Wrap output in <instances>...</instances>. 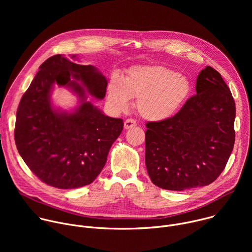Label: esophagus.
I'll use <instances>...</instances> for the list:
<instances>
[{
	"instance_id": "34e87169",
	"label": "esophagus",
	"mask_w": 252,
	"mask_h": 252,
	"mask_svg": "<svg viewBox=\"0 0 252 252\" xmlns=\"http://www.w3.org/2000/svg\"><path fill=\"white\" fill-rule=\"evenodd\" d=\"M136 126V122L132 119H127L125 121V124H124V126L126 129H128V128H131L133 126Z\"/></svg>"
}]
</instances>
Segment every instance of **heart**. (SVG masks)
<instances>
[{
	"mask_svg": "<svg viewBox=\"0 0 252 252\" xmlns=\"http://www.w3.org/2000/svg\"><path fill=\"white\" fill-rule=\"evenodd\" d=\"M191 94L189 80L164 65H136L123 79L115 76L107 87V100L124 111L130 98H136L137 114L146 121L158 123L174 117Z\"/></svg>",
	"mask_w": 252,
	"mask_h": 252,
	"instance_id": "1",
	"label": "heart"
}]
</instances>
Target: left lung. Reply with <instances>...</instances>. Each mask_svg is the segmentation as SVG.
<instances>
[{
    "mask_svg": "<svg viewBox=\"0 0 252 252\" xmlns=\"http://www.w3.org/2000/svg\"><path fill=\"white\" fill-rule=\"evenodd\" d=\"M174 117L146 125V165L154 185L168 190L208 186L233 150L235 102L220 74L207 65Z\"/></svg>",
    "mask_w": 252,
    "mask_h": 252,
    "instance_id": "8db88e82",
    "label": "left lung"
}]
</instances>
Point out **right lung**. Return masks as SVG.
<instances>
[{
    "instance_id": "right-lung-1",
    "label": "right lung",
    "mask_w": 252,
    "mask_h": 252,
    "mask_svg": "<svg viewBox=\"0 0 252 252\" xmlns=\"http://www.w3.org/2000/svg\"><path fill=\"white\" fill-rule=\"evenodd\" d=\"M54 84L66 86L78 94L81 104L75 112L53 109L50 94ZM106 86V79L96 67L78 64L62 55L40 65L21 98L14 134L20 156L43 183L61 189H78L92 184L100 173L124 122L104 116L87 101L83 88L101 99Z\"/></svg>"
}]
</instances>
